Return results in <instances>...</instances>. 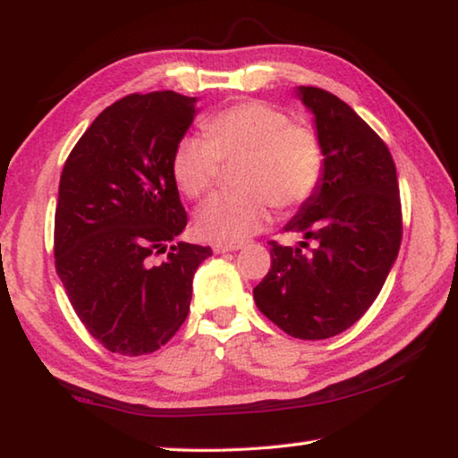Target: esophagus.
<instances>
[{"mask_svg": "<svg viewBox=\"0 0 458 458\" xmlns=\"http://www.w3.org/2000/svg\"><path fill=\"white\" fill-rule=\"evenodd\" d=\"M212 248H214L216 254H224V252L238 250V248H242V244H240V242H214Z\"/></svg>", "mask_w": 458, "mask_h": 458, "instance_id": "34e87169", "label": "esophagus"}]
</instances>
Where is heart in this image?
Wrapping results in <instances>:
<instances>
[{
    "label": "heart",
    "mask_w": 458,
    "mask_h": 458,
    "mask_svg": "<svg viewBox=\"0 0 458 458\" xmlns=\"http://www.w3.org/2000/svg\"><path fill=\"white\" fill-rule=\"evenodd\" d=\"M204 135L175 145L172 175L182 193L198 199L210 193L222 167L240 164V190L206 201L198 232L216 242H242L259 234L278 210H294L315 196L325 174L319 133L293 123L289 113L265 100H240L204 121Z\"/></svg>",
    "instance_id": "heart-1"
}]
</instances>
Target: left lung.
<instances>
[{
  "label": "left lung",
  "mask_w": 458,
  "mask_h": 458,
  "mask_svg": "<svg viewBox=\"0 0 458 458\" xmlns=\"http://www.w3.org/2000/svg\"><path fill=\"white\" fill-rule=\"evenodd\" d=\"M325 149L319 190L284 232L309 253L270 240V270L254 286L260 313L299 339H327L360 321L382 291L402 242L396 165L374 129L331 92L301 87Z\"/></svg>",
  "instance_id": "1"
}]
</instances>
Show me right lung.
I'll return each instance as SVG.
<instances>
[{
	"label": "right lung",
	"mask_w": 458,
	"mask_h": 458,
	"mask_svg": "<svg viewBox=\"0 0 458 458\" xmlns=\"http://www.w3.org/2000/svg\"><path fill=\"white\" fill-rule=\"evenodd\" d=\"M196 98L133 92L106 106L68 155L54 216V262L92 337L119 355L157 352L190 313L210 246L177 242L188 224L172 175Z\"/></svg>",
	"instance_id": "add662e5"
}]
</instances>
